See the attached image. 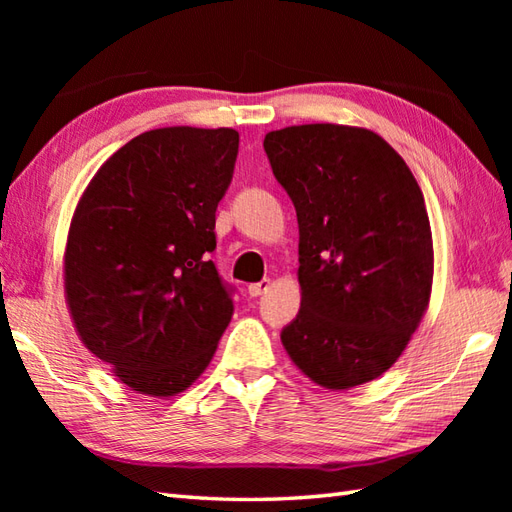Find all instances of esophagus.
Returning <instances> with one entry per match:
<instances>
[{
    "label": "esophagus",
    "mask_w": 512,
    "mask_h": 512,
    "mask_svg": "<svg viewBox=\"0 0 512 512\" xmlns=\"http://www.w3.org/2000/svg\"><path fill=\"white\" fill-rule=\"evenodd\" d=\"M268 288H270V279H262V281H257V284H250L248 292H250V297H259V295H264V292H268Z\"/></svg>",
    "instance_id": "1"
}]
</instances>
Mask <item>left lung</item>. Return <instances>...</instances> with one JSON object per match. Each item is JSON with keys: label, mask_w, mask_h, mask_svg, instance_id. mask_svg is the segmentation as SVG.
Returning a JSON list of instances; mask_svg holds the SVG:
<instances>
[{"label": "left lung", "mask_w": 512, "mask_h": 512, "mask_svg": "<svg viewBox=\"0 0 512 512\" xmlns=\"http://www.w3.org/2000/svg\"><path fill=\"white\" fill-rule=\"evenodd\" d=\"M264 149L299 222L301 310L281 343L312 383L365 385L398 361L429 308L424 195L372 129L292 125L268 132Z\"/></svg>", "instance_id": "left-lung-1"}]
</instances>
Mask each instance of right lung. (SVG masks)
<instances>
[{
	"instance_id": "obj_1",
	"label": "right lung",
	"mask_w": 512,
	"mask_h": 512,
	"mask_svg": "<svg viewBox=\"0 0 512 512\" xmlns=\"http://www.w3.org/2000/svg\"><path fill=\"white\" fill-rule=\"evenodd\" d=\"M237 147L231 127L151 129L107 158L76 202L65 303L81 343L136 394L189 389L233 317L209 255Z\"/></svg>"
}]
</instances>
